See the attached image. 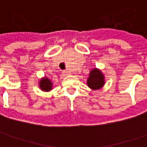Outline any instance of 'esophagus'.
Listing matches in <instances>:
<instances>
[{"mask_svg": "<svg viewBox=\"0 0 147 147\" xmlns=\"http://www.w3.org/2000/svg\"><path fill=\"white\" fill-rule=\"evenodd\" d=\"M62 74H63V76H66V75L68 74L69 73H68V71H66V70H63V73H62Z\"/></svg>", "mask_w": 147, "mask_h": 147, "instance_id": "esophagus-1", "label": "esophagus"}]
</instances>
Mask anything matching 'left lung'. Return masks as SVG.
I'll return each instance as SVG.
<instances>
[{"instance_id":"obj_1","label":"left lung","mask_w":147,"mask_h":147,"mask_svg":"<svg viewBox=\"0 0 147 147\" xmlns=\"http://www.w3.org/2000/svg\"><path fill=\"white\" fill-rule=\"evenodd\" d=\"M87 83L92 89H99L104 84L103 74L98 69H94L90 73Z\"/></svg>"}]
</instances>
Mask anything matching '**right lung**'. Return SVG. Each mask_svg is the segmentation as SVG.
Segmentation results:
<instances>
[{"label":"right lung","instance_id":"1","mask_svg":"<svg viewBox=\"0 0 147 147\" xmlns=\"http://www.w3.org/2000/svg\"><path fill=\"white\" fill-rule=\"evenodd\" d=\"M51 82L49 80V78H44L40 81V88L43 91H50L51 89Z\"/></svg>","mask_w":147,"mask_h":147}]
</instances>
